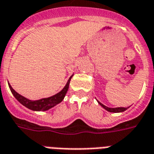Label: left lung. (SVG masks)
<instances>
[{
  "mask_svg": "<svg viewBox=\"0 0 154 154\" xmlns=\"http://www.w3.org/2000/svg\"><path fill=\"white\" fill-rule=\"evenodd\" d=\"M98 104L102 106V107H103L105 110H106L107 111L109 112H112V113H120V112H123L125 111L126 110H127V108L126 107H116V108H110L108 107V106H106L105 105H103V104H102V103H100V102H98Z\"/></svg>",
  "mask_w": 154,
  "mask_h": 154,
  "instance_id": "8db88e82",
  "label": "left lung"
}]
</instances>
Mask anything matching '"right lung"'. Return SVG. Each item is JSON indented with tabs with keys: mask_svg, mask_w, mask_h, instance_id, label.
<instances>
[{
	"mask_svg": "<svg viewBox=\"0 0 154 154\" xmlns=\"http://www.w3.org/2000/svg\"><path fill=\"white\" fill-rule=\"evenodd\" d=\"M72 76H73V75L70 77L68 81H67V84L65 85V87L63 88L61 91H60L59 93L53 95V96L41 98V99H39V100H30V99H28V98L18 94L17 91H15L9 83H8V87L10 88L11 92L13 93L15 98H17V100L19 103H21L22 105L24 106L25 107L28 108V109H30L32 110H34V111H45V110H48L52 108L63 100L65 95L67 94V91H68L70 81H71V79L72 78Z\"/></svg>",
	"mask_w": 154,
	"mask_h": 154,
	"instance_id": "obj_1",
	"label": "right lung"
}]
</instances>
